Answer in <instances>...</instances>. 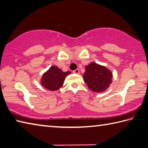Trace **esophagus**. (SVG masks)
Returning a JSON list of instances; mask_svg holds the SVG:
<instances>
[{"instance_id":"1","label":"esophagus","mask_w":148,"mask_h":148,"mask_svg":"<svg viewBox=\"0 0 148 148\" xmlns=\"http://www.w3.org/2000/svg\"><path fill=\"white\" fill-rule=\"evenodd\" d=\"M73 73H76V74L79 73V69H75V70H74V71H73Z\"/></svg>"}]
</instances>
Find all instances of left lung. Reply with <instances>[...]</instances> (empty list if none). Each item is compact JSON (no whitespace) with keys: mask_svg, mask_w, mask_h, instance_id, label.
Segmentation results:
<instances>
[{"mask_svg":"<svg viewBox=\"0 0 148 148\" xmlns=\"http://www.w3.org/2000/svg\"><path fill=\"white\" fill-rule=\"evenodd\" d=\"M83 79L88 87L96 93H101L109 88L112 81L113 74L104 66L91 62L85 68Z\"/></svg>","mask_w":148,"mask_h":148,"instance_id":"8db88e82","label":"left lung"}]
</instances>
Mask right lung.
Here are the masks:
<instances>
[{"mask_svg":"<svg viewBox=\"0 0 148 148\" xmlns=\"http://www.w3.org/2000/svg\"><path fill=\"white\" fill-rule=\"evenodd\" d=\"M69 74H71L70 71L64 72L57 66H53L43 74L41 84L48 90H58L63 86L66 77Z\"/></svg>","mask_w":148,"mask_h":148,"instance_id":"right-lung-1","label":"right lung"}]
</instances>
